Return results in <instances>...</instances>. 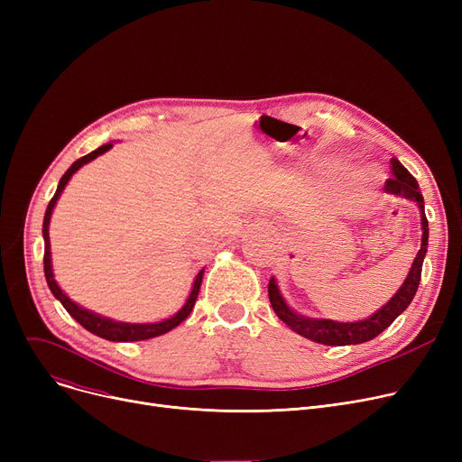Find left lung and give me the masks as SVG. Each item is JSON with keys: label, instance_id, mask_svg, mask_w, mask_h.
I'll use <instances>...</instances> for the list:
<instances>
[{"label": "left lung", "instance_id": "1", "mask_svg": "<svg viewBox=\"0 0 462 462\" xmlns=\"http://www.w3.org/2000/svg\"><path fill=\"white\" fill-rule=\"evenodd\" d=\"M390 164H392L393 180H387L385 189L392 194H395V197H402L406 200H411L418 204L420 215H421V232H423L421 234V247H420L414 262H411V268H410L404 282L395 292V296L387 301L382 309L373 312L369 319H363L357 322H335V320H328V319L303 317V314L288 307V303L284 301L281 290L277 286L275 277H272L268 292H270V301H272L275 314L290 329L309 338V341L320 343L326 346H346V345L367 343L376 335H380L383 329L390 328L399 314L404 312V309L410 305V301L414 300V296L418 292V286L421 281L423 258H425L427 247H429V223L425 217V202H423V194L420 192V185H418L416 178L411 176L395 157L390 161Z\"/></svg>", "mask_w": 462, "mask_h": 462}]
</instances>
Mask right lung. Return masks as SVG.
I'll return each mask as SVG.
<instances>
[{
	"mask_svg": "<svg viewBox=\"0 0 462 462\" xmlns=\"http://www.w3.org/2000/svg\"><path fill=\"white\" fill-rule=\"evenodd\" d=\"M112 142L110 143H105L101 145V148H97L95 152L80 157L79 161H75L70 164V168L67 170V172L61 176L60 180V185L56 189V194L52 197L51 204H48L46 208V213H44V221H42V237H44V277H46V282H48V288H51V292L54 294V298L65 307V310L70 314L72 319H75L82 328H86L89 333L101 337V338H106V341H114V343H131V341H145V338H153V337H159V335H164L168 333L170 329H174L176 326H180L194 307V303H197V298H199V292H200V284H202V277H204V270L199 272L197 279H194L192 282V288H190V294L187 298V301L183 303V307L174 314V317H170L166 320H161V322H152V324H131V322H117V320H112V319H106V317H101V314H97L89 309H84L80 307L79 303L72 301L63 290L60 288V284L56 282L54 279V270H52V253H51V236H48V226H51V217H52V211L61 197V192L65 189V185L69 183V180L72 178V174L79 172V170L91 162L93 159H97L99 155L106 153L108 150H112Z\"/></svg>",
	"mask_w": 462,
	"mask_h": 462,
	"instance_id": "add662e5",
	"label": "right lung"
}]
</instances>
